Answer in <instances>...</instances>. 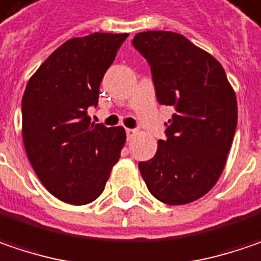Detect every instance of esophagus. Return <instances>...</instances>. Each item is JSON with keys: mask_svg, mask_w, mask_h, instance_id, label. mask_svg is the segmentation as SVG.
I'll return each mask as SVG.
<instances>
[{"mask_svg": "<svg viewBox=\"0 0 261 261\" xmlns=\"http://www.w3.org/2000/svg\"><path fill=\"white\" fill-rule=\"evenodd\" d=\"M126 135H127V139L130 141L132 138L137 135V130L135 129H126Z\"/></svg>", "mask_w": 261, "mask_h": 261, "instance_id": "obj_1", "label": "esophagus"}]
</instances>
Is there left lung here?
<instances>
[{"label": "left lung", "mask_w": 261, "mask_h": 261, "mask_svg": "<svg viewBox=\"0 0 261 261\" xmlns=\"http://www.w3.org/2000/svg\"><path fill=\"white\" fill-rule=\"evenodd\" d=\"M132 42L150 63L159 102L175 110L167 139L139 172L159 201H195L225 169L238 122L235 91L222 64L180 33L148 31Z\"/></svg>", "instance_id": "left-lung-1"}]
</instances>
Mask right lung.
I'll return each instance as SVG.
<instances>
[{"mask_svg":"<svg viewBox=\"0 0 261 261\" xmlns=\"http://www.w3.org/2000/svg\"><path fill=\"white\" fill-rule=\"evenodd\" d=\"M127 33H91L59 46L29 79L21 99V134L42 185L73 205L102 194L126 132L91 122L99 85Z\"/></svg>","mask_w":261,"mask_h":261,"instance_id":"add662e5","label":"right lung"}]
</instances>
